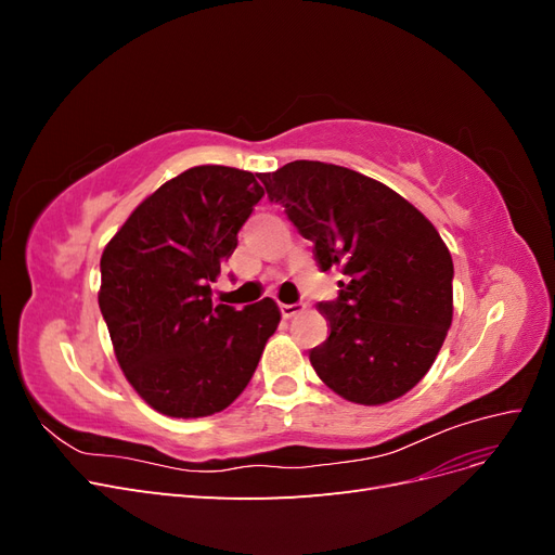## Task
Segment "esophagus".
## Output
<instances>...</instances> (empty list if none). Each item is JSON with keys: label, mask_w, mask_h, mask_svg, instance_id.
<instances>
[{"label": "esophagus", "mask_w": 555, "mask_h": 555, "mask_svg": "<svg viewBox=\"0 0 555 555\" xmlns=\"http://www.w3.org/2000/svg\"><path fill=\"white\" fill-rule=\"evenodd\" d=\"M304 310H306L304 304H292V306H289V304H282V306H280V312H282L284 319H292V317L300 314Z\"/></svg>", "instance_id": "34e87169"}]
</instances>
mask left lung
I'll return each instance as SVG.
<instances>
[{
    "mask_svg": "<svg viewBox=\"0 0 555 555\" xmlns=\"http://www.w3.org/2000/svg\"><path fill=\"white\" fill-rule=\"evenodd\" d=\"M314 243L322 271L340 268L335 300L319 312L328 340L310 363L328 389L359 405H382L422 382L453 314V261L444 241L410 201L345 166L298 159L259 173Z\"/></svg>",
    "mask_w": 555,
    "mask_h": 555,
    "instance_id": "left-lung-1",
    "label": "left lung"
}]
</instances>
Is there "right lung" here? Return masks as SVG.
I'll return each instance as SVG.
<instances>
[{
    "label": "right lung",
    "instance_id": "obj_1",
    "mask_svg": "<svg viewBox=\"0 0 555 555\" xmlns=\"http://www.w3.org/2000/svg\"><path fill=\"white\" fill-rule=\"evenodd\" d=\"M261 196L249 171L194 166L150 194L104 249L99 308L117 363L166 416L229 408L280 324L273 298L243 310L212 304V282Z\"/></svg>",
    "mask_w": 555,
    "mask_h": 555
}]
</instances>
